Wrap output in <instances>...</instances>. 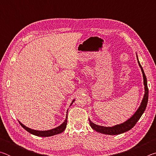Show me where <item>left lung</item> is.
<instances>
[{
  "label": "left lung",
  "mask_w": 156,
  "mask_h": 156,
  "mask_svg": "<svg viewBox=\"0 0 156 156\" xmlns=\"http://www.w3.org/2000/svg\"><path fill=\"white\" fill-rule=\"evenodd\" d=\"M137 59H138V56H137ZM138 62L139 66L141 68L142 75H143V79H144V96L143 99H142V101L141 102V105L138 109L136 111V112L134 113L133 115L132 116L131 118H129L128 120H126V122H123L120 125H115L112 127H107V126H102L100 125H97L96 124H94L91 122V121L89 119V123H90V126L91 128L94 129L95 131L97 132H99V133H102L104 134H107V135H118V134L125 133V132L130 130L131 128H133L134 126L136 125V124L138 122V120L140 118L142 115L143 114L144 112L145 109H146L147 102H148V98H149V89H148L147 87V78L146 76L144 74V70L142 69L140 63L138 61Z\"/></svg>",
  "instance_id": "obj_1"
}]
</instances>
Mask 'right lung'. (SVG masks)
I'll return each instance as SVG.
<instances>
[{"mask_svg": "<svg viewBox=\"0 0 156 156\" xmlns=\"http://www.w3.org/2000/svg\"><path fill=\"white\" fill-rule=\"evenodd\" d=\"M74 102V100H73V102H72V105L73 104V102ZM68 112V111H67ZM20 123V125L24 128L26 131H27L29 133H30L33 135H35L37 136H41V137H49V136H52L54 135H56V134H58L62 133V131H65V129H66V126H67V117H66L65 120L63 122L61 125H60L58 126V127L51 129V130H48V131H37V130H33V129H30L25 126L24 125H23L22 123Z\"/></svg>", "mask_w": 156, "mask_h": 156, "instance_id": "add662e5", "label": "right lung"}]
</instances>
